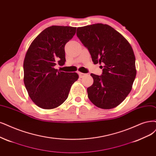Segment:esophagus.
I'll return each instance as SVG.
<instances>
[{
	"mask_svg": "<svg viewBox=\"0 0 156 156\" xmlns=\"http://www.w3.org/2000/svg\"><path fill=\"white\" fill-rule=\"evenodd\" d=\"M78 74H79V77H80V78H83V77H84V76L85 75V74L82 73H78Z\"/></svg>",
	"mask_w": 156,
	"mask_h": 156,
	"instance_id": "esophagus-1",
	"label": "esophagus"
}]
</instances>
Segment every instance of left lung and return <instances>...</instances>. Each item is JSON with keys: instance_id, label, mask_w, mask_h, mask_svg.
Listing matches in <instances>:
<instances>
[{"instance_id": "8db88e82", "label": "left lung", "mask_w": 156, "mask_h": 156, "mask_svg": "<svg viewBox=\"0 0 156 156\" xmlns=\"http://www.w3.org/2000/svg\"><path fill=\"white\" fill-rule=\"evenodd\" d=\"M76 34L88 49L94 64L103 65L101 76L90 74L94 82L87 89L89 100L103 109L117 107L130 93L136 76V58L130 44L107 24L80 27Z\"/></svg>"}]
</instances>
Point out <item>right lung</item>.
<instances>
[{"label":"right lung","mask_w":156,"mask_h":156,"mask_svg":"<svg viewBox=\"0 0 156 156\" xmlns=\"http://www.w3.org/2000/svg\"><path fill=\"white\" fill-rule=\"evenodd\" d=\"M76 27L52 26L40 33L29 47L24 60V82L29 96L39 107L56 108L67 98L76 73L55 68L64 65L65 45L76 33Z\"/></svg>","instance_id":"1"}]
</instances>
